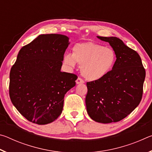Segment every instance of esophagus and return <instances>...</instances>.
<instances>
[{
  "label": "esophagus",
  "instance_id": "obj_1",
  "mask_svg": "<svg viewBox=\"0 0 152 152\" xmlns=\"http://www.w3.org/2000/svg\"><path fill=\"white\" fill-rule=\"evenodd\" d=\"M76 83L77 84H84V81L80 78H78L77 80H76Z\"/></svg>",
  "mask_w": 152,
  "mask_h": 152
}]
</instances>
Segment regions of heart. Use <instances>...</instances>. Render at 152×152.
I'll list each match as a JSON object with an SVG mask.
<instances>
[{
	"mask_svg": "<svg viewBox=\"0 0 152 152\" xmlns=\"http://www.w3.org/2000/svg\"><path fill=\"white\" fill-rule=\"evenodd\" d=\"M117 60L113 48L104 47L94 42L80 43L72 48V53L64 56V63L74 68L76 63L81 66V73L91 81L99 80L111 70Z\"/></svg>",
	"mask_w": 152,
	"mask_h": 152,
	"instance_id": "b5f03b06",
	"label": "heart"
}]
</instances>
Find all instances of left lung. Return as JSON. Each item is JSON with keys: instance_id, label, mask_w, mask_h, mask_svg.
Returning a JSON list of instances; mask_svg holds the SVG:
<instances>
[{"instance_id": "left-lung-1", "label": "left lung", "mask_w": 152, "mask_h": 152, "mask_svg": "<svg viewBox=\"0 0 152 152\" xmlns=\"http://www.w3.org/2000/svg\"><path fill=\"white\" fill-rule=\"evenodd\" d=\"M97 38L109 43L117 60L112 70L103 78L86 83L87 113L98 123L118 122L140 104L145 70L140 55L121 39L116 37Z\"/></svg>"}]
</instances>
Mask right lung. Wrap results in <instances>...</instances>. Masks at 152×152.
Here are the masks:
<instances>
[{"label":"right lung","mask_w":152,"mask_h":152,"mask_svg":"<svg viewBox=\"0 0 152 152\" xmlns=\"http://www.w3.org/2000/svg\"><path fill=\"white\" fill-rule=\"evenodd\" d=\"M69 37L43 34L20 49L10 72L9 95L20 114L29 121L45 125L63 110L64 96L76 85L77 76L62 72Z\"/></svg>","instance_id":"1"}]
</instances>
